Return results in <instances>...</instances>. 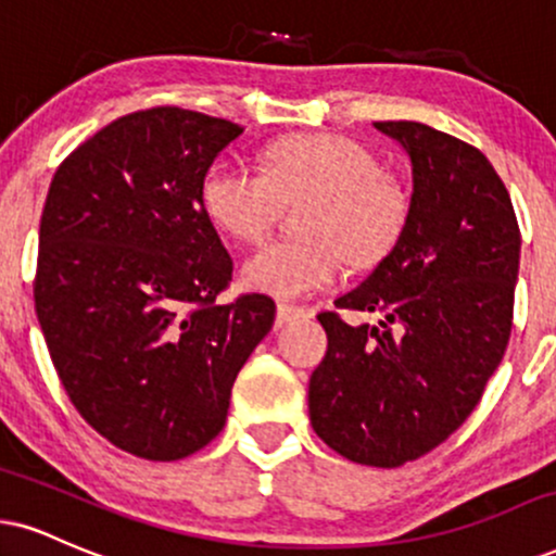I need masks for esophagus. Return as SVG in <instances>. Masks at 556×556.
<instances>
[{"label":"esophagus","instance_id":"34e87169","mask_svg":"<svg viewBox=\"0 0 556 556\" xmlns=\"http://www.w3.org/2000/svg\"><path fill=\"white\" fill-rule=\"evenodd\" d=\"M300 318H311V311H307V307H300V305H290V303L277 305V324L279 326L292 324V320H300Z\"/></svg>","mask_w":556,"mask_h":556}]
</instances>
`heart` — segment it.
<instances>
[{
    "instance_id": "obj_1",
    "label": "heart",
    "mask_w": 556,
    "mask_h": 556,
    "mask_svg": "<svg viewBox=\"0 0 556 556\" xmlns=\"http://www.w3.org/2000/svg\"><path fill=\"white\" fill-rule=\"evenodd\" d=\"M212 225L238 243H256L285 204L300 214L303 240H271L243 264V285L271 298H307L329 290L342 261L372 266L404 236L412 197L370 147L342 134L287 139L264 155L261 170L214 163L199 189Z\"/></svg>"
}]
</instances>
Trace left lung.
Wrapping results in <instances>:
<instances>
[{
  "label": "left lung",
  "mask_w": 556,
  "mask_h": 556,
  "mask_svg": "<svg viewBox=\"0 0 556 556\" xmlns=\"http://www.w3.org/2000/svg\"><path fill=\"white\" fill-rule=\"evenodd\" d=\"M412 160L404 236L342 311L311 376L313 430L339 456L396 469L445 443L479 404L513 329L520 230L503 178L477 147L417 122H376Z\"/></svg>",
  "instance_id": "left-lung-1"
}]
</instances>
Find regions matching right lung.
<instances>
[{"instance_id": "1", "label": "right lung", "mask_w": 556, "mask_h": 556, "mask_svg": "<svg viewBox=\"0 0 556 556\" xmlns=\"http://www.w3.org/2000/svg\"><path fill=\"white\" fill-rule=\"evenodd\" d=\"M243 126L157 105L92 134L53 173L33 298L66 396L131 456L178 460L225 427L240 367L274 324L232 303V258L199 189Z\"/></svg>"}]
</instances>
